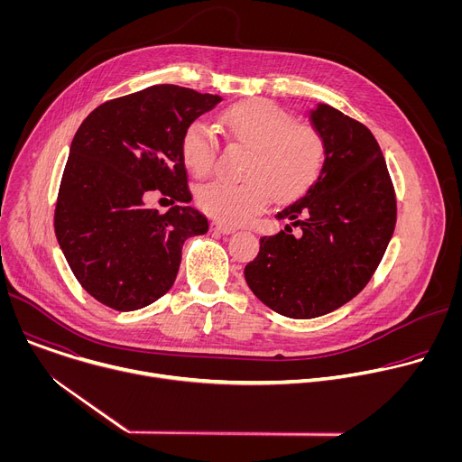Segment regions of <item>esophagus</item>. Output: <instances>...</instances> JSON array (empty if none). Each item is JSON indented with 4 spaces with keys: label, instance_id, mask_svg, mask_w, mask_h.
<instances>
[{
    "label": "esophagus",
    "instance_id": "esophagus-1",
    "mask_svg": "<svg viewBox=\"0 0 462 462\" xmlns=\"http://www.w3.org/2000/svg\"><path fill=\"white\" fill-rule=\"evenodd\" d=\"M210 230L217 232V234H232V232H236L234 226H228V225H223V223H212Z\"/></svg>",
    "mask_w": 462,
    "mask_h": 462
}]
</instances>
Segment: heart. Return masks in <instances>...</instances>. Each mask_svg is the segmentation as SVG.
<instances>
[{
  "instance_id": "1",
  "label": "heart",
  "mask_w": 462,
  "mask_h": 462,
  "mask_svg": "<svg viewBox=\"0 0 462 462\" xmlns=\"http://www.w3.org/2000/svg\"><path fill=\"white\" fill-rule=\"evenodd\" d=\"M225 134L252 148L245 182L212 180L197 188L195 205L207 216L241 225L265 210L274 191L282 201L303 195L319 177L325 143L318 129L294 122L292 115L265 98H248L225 107L219 115ZM219 143L210 125L193 120L180 137L184 166L197 177L212 171Z\"/></svg>"
}]
</instances>
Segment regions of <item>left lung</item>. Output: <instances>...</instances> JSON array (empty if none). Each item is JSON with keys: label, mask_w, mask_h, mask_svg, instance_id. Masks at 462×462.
Instances as JSON below:
<instances>
[{"label": "left lung", "mask_w": 462, "mask_h": 462, "mask_svg": "<svg viewBox=\"0 0 462 462\" xmlns=\"http://www.w3.org/2000/svg\"><path fill=\"white\" fill-rule=\"evenodd\" d=\"M309 118L325 143L321 173L278 212L291 225L261 237L259 254L245 267L250 291L296 319L353 300L374 274L397 223V197L371 131L327 104Z\"/></svg>", "instance_id": "left-lung-1"}]
</instances>
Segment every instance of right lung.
<instances>
[{
    "label": "right lung",
    "instance_id": "1",
    "mask_svg": "<svg viewBox=\"0 0 462 462\" xmlns=\"http://www.w3.org/2000/svg\"><path fill=\"white\" fill-rule=\"evenodd\" d=\"M221 97L171 84L104 102L71 143L54 208V232L79 283L115 310H137L164 296L182 245L208 232V219L176 205L166 215L143 203L159 190L189 203L182 131Z\"/></svg>",
    "mask_w": 462,
    "mask_h": 462
}]
</instances>
